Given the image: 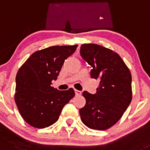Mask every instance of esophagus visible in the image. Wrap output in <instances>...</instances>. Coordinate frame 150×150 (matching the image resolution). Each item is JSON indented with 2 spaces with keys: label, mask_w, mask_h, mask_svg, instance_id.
I'll list each match as a JSON object with an SVG mask.
<instances>
[{
  "label": "esophagus",
  "mask_w": 150,
  "mask_h": 150,
  "mask_svg": "<svg viewBox=\"0 0 150 150\" xmlns=\"http://www.w3.org/2000/svg\"><path fill=\"white\" fill-rule=\"evenodd\" d=\"M75 93L76 96H81V91H79V90H75Z\"/></svg>",
  "instance_id": "1"
}]
</instances>
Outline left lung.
I'll return each mask as SVG.
<instances>
[{"label":"left lung","instance_id":"1","mask_svg":"<svg viewBox=\"0 0 150 150\" xmlns=\"http://www.w3.org/2000/svg\"><path fill=\"white\" fill-rule=\"evenodd\" d=\"M80 54L92 67L90 75L100 81L96 94L84 91L86 103L79 110L81 119L90 129L105 130L119 121L132 100V75L121 57L112 50L84 44Z\"/></svg>","mask_w":150,"mask_h":150}]
</instances>
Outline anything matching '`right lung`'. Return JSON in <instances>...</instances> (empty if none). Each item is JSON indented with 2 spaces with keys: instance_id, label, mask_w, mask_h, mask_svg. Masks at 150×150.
<instances>
[{
  "instance_id": "add662e5",
  "label": "right lung",
  "mask_w": 150,
  "mask_h": 150,
  "mask_svg": "<svg viewBox=\"0 0 150 150\" xmlns=\"http://www.w3.org/2000/svg\"><path fill=\"white\" fill-rule=\"evenodd\" d=\"M78 45L52 46L35 52L16 75L15 103L24 121L43 129L54 124L64 105L75 96L73 88L59 91L52 87L68 57Z\"/></svg>"
}]
</instances>
